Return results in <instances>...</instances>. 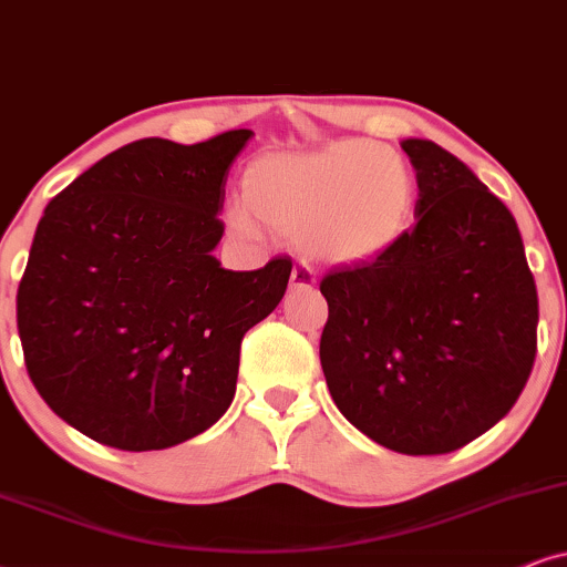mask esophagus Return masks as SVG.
<instances>
[{
    "label": "esophagus",
    "mask_w": 567,
    "mask_h": 567,
    "mask_svg": "<svg viewBox=\"0 0 567 567\" xmlns=\"http://www.w3.org/2000/svg\"><path fill=\"white\" fill-rule=\"evenodd\" d=\"M313 285H317V277H313V271L303 267V264H298V267L292 269V275H290V288L292 290H308V288H313Z\"/></svg>",
    "instance_id": "34e87169"
}]
</instances>
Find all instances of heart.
<instances>
[{"label":"heart","instance_id":"obj_1","mask_svg":"<svg viewBox=\"0 0 567 567\" xmlns=\"http://www.w3.org/2000/svg\"><path fill=\"white\" fill-rule=\"evenodd\" d=\"M419 183L395 148L348 138L306 154H271L243 175V204L227 212L233 233L261 227L298 240L308 259L361 267L382 259L411 230Z\"/></svg>","mask_w":567,"mask_h":567}]
</instances>
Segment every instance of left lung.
Listing matches in <instances>:
<instances>
[{
    "label": "left lung",
    "instance_id": "1",
    "mask_svg": "<svg viewBox=\"0 0 567 567\" xmlns=\"http://www.w3.org/2000/svg\"><path fill=\"white\" fill-rule=\"evenodd\" d=\"M400 146L419 221L382 259L321 279L319 358L358 432L403 455H442L515 405L534 369L539 298L503 200L434 141Z\"/></svg>",
    "mask_w": 567,
    "mask_h": 567
}]
</instances>
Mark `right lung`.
I'll return each mask as SVG.
<instances>
[{"mask_svg": "<svg viewBox=\"0 0 567 567\" xmlns=\"http://www.w3.org/2000/svg\"><path fill=\"white\" fill-rule=\"evenodd\" d=\"M250 131L143 138L49 200L18 288L28 377L91 440L164 450L217 424L240 342L275 311L292 261L221 269L225 183Z\"/></svg>", "mask_w": 567, "mask_h": 567, "instance_id": "obj_1", "label": "right lung"}]
</instances>
